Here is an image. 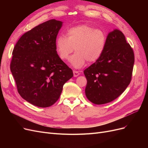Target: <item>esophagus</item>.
I'll use <instances>...</instances> for the list:
<instances>
[{"label":"esophagus","mask_w":148,"mask_h":148,"mask_svg":"<svg viewBox=\"0 0 148 148\" xmlns=\"http://www.w3.org/2000/svg\"><path fill=\"white\" fill-rule=\"evenodd\" d=\"M73 76L75 77H77L79 75V73L78 72V71H76V70H73Z\"/></svg>","instance_id":"1"}]
</instances>
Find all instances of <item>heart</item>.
<instances>
[{
	"mask_svg": "<svg viewBox=\"0 0 148 148\" xmlns=\"http://www.w3.org/2000/svg\"><path fill=\"white\" fill-rule=\"evenodd\" d=\"M107 42V35L104 31L96 29L88 25L73 26L66 31V36L60 35L56 42V49L60 59L66 60L73 51L70 62L75 68L82 67L86 62L94 63L104 52Z\"/></svg>",
	"mask_w": 148,
	"mask_h": 148,
	"instance_id": "heart-1",
	"label": "heart"
}]
</instances>
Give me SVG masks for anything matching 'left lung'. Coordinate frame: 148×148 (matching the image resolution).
Returning a JSON list of instances; mask_svg holds the SVG:
<instances>
[{"mask_svg":"<svg viewBox=\"0 0 148 148\" xmlns=\"http://www.w3.org/2000/svg\"><path fill=\"white\" fill-rule=\"evenodd\" d=\"M134 62L133 50L122 31L114 29L109 33L100 59L84 70L88 100L104 104L122 95L132 80Z\"/></svg>","mask_w":148,"mask_h":148,"instance_id":"1","label":"left lung"}]
</instances>
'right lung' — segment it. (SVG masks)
Listing matches in <instances>:
<instances>
[{
  "label": "right lung",
  "instance_id": "add662e5",
  "mask_svg": "<svg viewBox=\"0 0 148 148\" xmlns=\"http://www.w3.org/2000/svg\"><path fill=\"white\" fill-rule=\"evenodd\" d=\"M62 22L50 20L21 36L12 52L10 70L25 100L40 107L59 99L73 71L57 55L56 42Z\"/></svg>",
  "mask_w": 148,
  "mask_h": 148
}]
</instances>
